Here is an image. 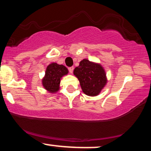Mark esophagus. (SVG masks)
Segmentation results:
<instances>
[{
	"instance_id": "obj_1",
	"label": "esophagus",
	"mask_w": 151,
	"mask_h": 151,
	"mask_svg": "<svg viewBox=\"0 0 151 151\" xmlns=\"http://www.w3.org/2000/svg\"><path fill=\"white\" fill-rule=\"evenodd\" d=\"M69 71H70V73H72L74 71V67H69Z\"/></svg>"
}]
</instances>
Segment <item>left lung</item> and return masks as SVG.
I'll return each instance as SVG.
<instances>
[{"mask_svg": "<svg viewBox=\"0 0 151 151\" xmlns=\"http://www.w3.org/2000/svg\"><path fill=\"white\" fill-rule=\"evenodd\" d=\"M82 91L90 96H97L107 83L104 69L99 63L84 59L74 70Z\"/></svg>", "mask_w": 151, "mask_h": 151, "instance_id": "8db88e82", "label": "left lung"}]
</instances>
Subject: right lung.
Wrapping results in <instances>:
<instances>
[{
    "label": "right lung",
    "mask_w": 151,
    "mask_h": 151,
    "mask_svg": "<svg viewBox=\"0 0 151 151\" xmlns=\"http://www.w3.org/2000/svg\"><path fill=\"white\" fill-rule=\"evenodd\" d=\"M68 72L67 68L64 65L52 62L47 67L45 74L42 80L43 87L50 93L57 92L60 89L61 78Z\"/></svg>",
    "instance_id": "add662e5"
}]
</instances>
